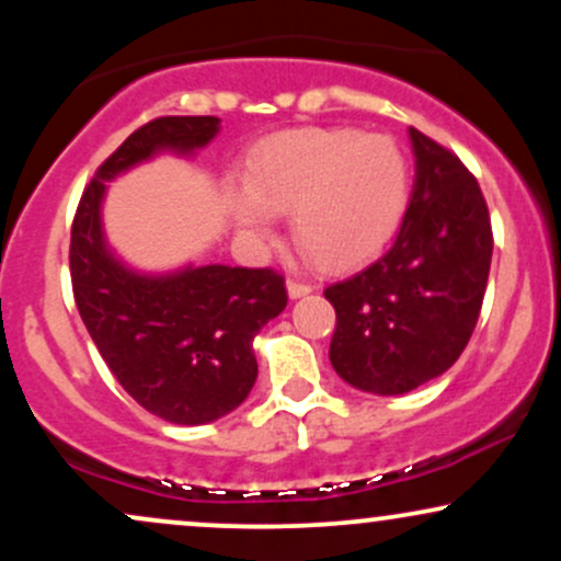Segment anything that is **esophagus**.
<instances>
[{"label":"esophagus","instance_id":"obj_1","mask_svg":"<svg viewBox=\"0 0 561 561\" xmlns=\"http://www.w3.org/2000/svg\"><path fill=\"white\" fill-rule=\"evenodd\" d=\"M311 285H306V282H298V279H287V293L289 298H302V295L311 293Z\"/></svg>","mask_w":561,"mask_h":561}]
</instances>
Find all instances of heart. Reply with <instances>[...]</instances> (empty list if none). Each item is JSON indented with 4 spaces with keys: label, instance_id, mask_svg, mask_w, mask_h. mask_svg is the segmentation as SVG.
I'll list each match as a JSON object with an SVG mask.
<instances>
[{
    "label": "heart",
    "instance_id": "1",
    "mask_svg": "<svg viewBox=\"0 0 561 561\" xmlns=\"http://www.w3.org/2000/svg\"><path fill=\"white\" fill-rule=\"evenodd\" d=\"M250 195H234L237 224L268 237L289 214V234L319 268L356 266L385 248L409 199V163L390 137L353 128H295L250 158Z\"/></svg>",
    "mask_w": 561,
    "mask_h": 561
}]
</instances>
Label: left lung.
<instances>
[{
    "label": "left lung",
    "instance_id": "8db88e82",
    "mask_svg": "<svg viewBox=\"0 0 561 561\" xmlns=\"http://www.w3.org/2000/svg\"><path fill=\"white\" fill-rule=\"evenodd\" d=\"M416 179L396 242L324 298L337 324L330 362L353 388L401 396L450 369L485 298L493 229L478 179L411 128Z\"/></svg>",
    "mask_w": 561,
    "mask_h": 561
}]
</instances>
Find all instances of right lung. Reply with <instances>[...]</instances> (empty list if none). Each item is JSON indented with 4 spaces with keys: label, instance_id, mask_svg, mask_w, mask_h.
I'll return each mask as SVG.
<instances>
[{
    "label": "right lung",
    "instance_id": "obj_1",
    "mask_svg": "<svg viewBox=\"0 0 561 561\" xmlns=\"http://www.w3.org/2000/svg\"><path fill=\"white\" fill-rule=\"evenodd\" d=\"M216 115H165L139 126L94 173L70 227V282L96 351L141 409L173 424L234 411L259 377L253 340L287 306L274 268L197 266L147 276L107 250L105 182L160 150L186 152L218 134Z\"/></svg>",
    "mask_w": 561,
    "mask_h": 561
}]
</instances>
